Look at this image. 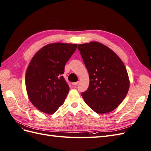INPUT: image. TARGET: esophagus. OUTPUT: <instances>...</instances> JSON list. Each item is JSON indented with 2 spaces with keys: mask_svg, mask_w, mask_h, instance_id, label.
<instances>
[{
  "mask_svg": "<svg viewBox=\"0 0 151 151\" xmlns=\"http://www.w3.org/2000/svg\"><path fill=\"white\" fill-rule=\"evenodd\" d=\"M78 83H79V82H75V83H72V84L73 86H76V85L78 84Z\"/></svg>",
  "mask_w": 151,
  "mask_h": 151,
  "instance_id": "esophagus-1",
  "label": "esophagus"
}]
</instances>
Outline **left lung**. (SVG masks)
Masks as SVG:
<instances>
[{
    "instance_id": "1",
    "label": "left lung",
    "mask_w": 151,
    "mask_h": 151,
    "mask_svg": "<svg viewBox=\"0 0 151 151\" xmlns=\"http://www.w3.org/2000/svg\"><path fill=\"white\" fill-rule=\"evenodd\" d=\"M89 75L85 103L98 114L110 112L125 99L130 87L129 75L121 59L104 45L92 42L78 45Z\"/></svg>"
}]
</instances>
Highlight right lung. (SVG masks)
<instances>
[{
  "label": "right lung",
  "mask_w": 151,
  "mask_h": 151,
  "mask_svg": "<svg viewBox=\"0 0 151 151\" xmlns=\"http://www.w3.org/2000/svg\"><path fill=\"white\" fill-rule=\"evenodd\" d=\"M77 45L50 43L31 60L26 72V88L31 103L40 111L52 115L64 103L69 87L62 74Z\"/></svg>",
  "instance_id": "obj_1"
}]
</instances>
